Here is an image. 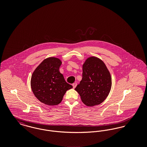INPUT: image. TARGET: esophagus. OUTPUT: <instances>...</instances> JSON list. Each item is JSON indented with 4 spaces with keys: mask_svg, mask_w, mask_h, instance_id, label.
Segmentation results:
<instances>
[{
    "mask_svg": "<svg viewBox=\"0 0 147 147\" xmlns=\"http://www.w3.org/2000/svg\"><path fill=\"white\" fill-rule=\"evenodd\" d=\"M73 88H75L76 86H77V84L76 83H73Z\"/></svg>",
    "mask_w": 147,
    "mask_h": 147,
    "instance_id": "34e87169",
    "label": "esophagus"
}]
</instances>
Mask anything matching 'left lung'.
Instances as JSON below:
<instances>
[{"label":"left lung","mask_w":147,"mask_h":147,"mask_svg":"<svg viewBox=\"0 0 147 147\" xmlns=\"http://www.w3.org/2000/svg\"><path fill=\"white\" fill-rule=\"evenodd\" d=\"M112 79L104 62L96 57L88 58L83 65V78L75 90L88 106L102 103L111 90Z\"/></svg>","instance_id":"1"}]
</instances>
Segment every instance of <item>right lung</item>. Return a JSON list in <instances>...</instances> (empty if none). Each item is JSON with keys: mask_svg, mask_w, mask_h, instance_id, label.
Returning a JSON list of instances; mask_svg holds the SVG:
<instances>
[{"mask_svg": "<svg viewBox=\"0 0 147 147\" xmlns=\"http://www.w3.org/2000/svg\"><path fill=\"white\" fill-rule=\"evenodd\" d=\"M61 64L59 58L49 57L38 65L31 76L32 91L36 98L46 105H58L66 91L73 88L59 71Z\"/></svg>", "mask_w": 147, "mask_h": 147, "instance_id": "right-lung-1", "label": "right lung"}]
</instances>
